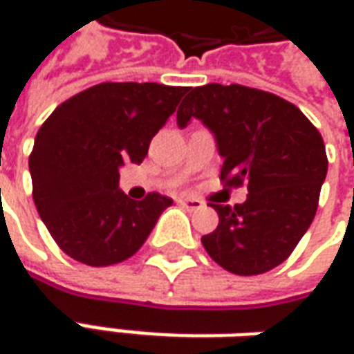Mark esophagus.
Masks as SVG:
<instances>
[{
  "label": "esophagus",
  "instance_id": "esophagus-1",
  "mask_svg": "<svg viewBox=\"0 0 354 354\" xmlns=\"http://www.w3.org/2000/svg\"><path fill=\"white\" fill-rule=\"evenodd\" d=\"M176 203L180 205V207L187 208V210H199V208L203 207V201L195 199V197H185V195L178 197Z\"/></svg>",
  "mask_w": 354,
  "mask_h": 354
}]
</instances>
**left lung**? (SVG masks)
<instances>
[{
	"label": "left lung",
	"mask_w": 354,
	"mask_h": 354,
	"mask_svg": "<svg viewBox=\"0 0 354 354\" xmlns=\"http://www.w3.org/2000/svg\"><path fill=\"white\" fill-rule=\"evenodd\" d=\"M212 132L227 185H248L243 205H214L220 223L201 243L235 274H261L281 266L309 230L328 159L320 132L281 96L220 83L195 87L176 113Z\"/></svg>",
	"instance_id": "obj_1"
}]
</instances>
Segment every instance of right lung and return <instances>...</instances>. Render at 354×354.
I'll return each mask as SVG.
<instances>
[{
  "mask_svg": "<svg viewBox=\"0 0 354 354\" xmlns=\"http://www.w3.org/2000/svg\"><path fill=\"white\" fill-rule=\"evenodd\" d=\"M187 87L100 83L60 104L30 155L34 203L70 258L93 267L131 258L146 243L170 197L132 201L119 169L140 165Z\"/></svg>",
  "mask_w": 354,
  "mask_h": 354,
  "instance_id": "obj_1",
  "label": "right lung"
}]
</instances>
